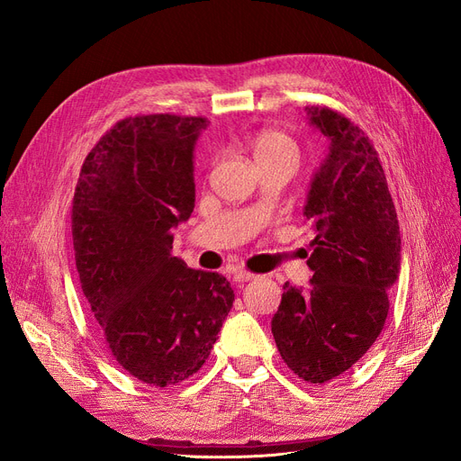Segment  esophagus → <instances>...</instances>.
<instances>
[{
    "mask_svg": "<svg viewBox=\"0 0 461 461\" xmlns=\"http://www.w3.org/2000/svg\"><path fill=\"white\" fill-rule=\"evenodd\" d=\"M252 278H256V275L254 273H249V271H234L232 273V281L234 283H248V281H252Z\"/></svg>",
    "mask_w": 461,
    "mask_h": 461,
    "instance_id": "esophagus-1",
    "label": "esophagus"
}]
</instances>
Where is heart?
Instances as JSON below:
<instances>
[{"instance_id":"1","label":"heart","mask_w":461,"mask_h":461,"mask_svg":"<svg viewBox=\"0 0 461 461\" xmlns=\"http://www.w3.org/2000/svg\"><path fill=\"white\" fill-rule=\"evenodd\" d=\"M249 149H252L258 165L271 163L281 158H296L298 148L292 138L281 131L263 129L249 138Z\"/></svg>"}]
</instances>
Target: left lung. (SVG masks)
<instances>
[{"label":"left lung","instance_id":"1","mask_svg":"<svg viewBox=\"0 0 461 461\" xmlns=\"http://www.w3.org/2000/svg\"><path fill=\"white\" fill-rule=\"evenodd\" d=\"M329 153L303 215L315 239L308 290L285 283L271 330L285 364L321 384L350 369L379 337L400 273V227L379 153L359 127L329 107H305Z\"/></svg>","mask_w":461,"mask_h":461}]
</instances>
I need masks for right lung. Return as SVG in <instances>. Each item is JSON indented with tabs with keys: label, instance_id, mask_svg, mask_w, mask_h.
<instances>
[{
	"label": "right lung",
	"instance_id": "obj_1",
	"mask_svg": "<svg viewBox=\"0 0 461 461\" xmlns=\"http://www.w3.org/2000/svg\"><path fill=\"white\" fill-rule=\"evenodd\" d=\"M203 117L136 115L82 163L73 198L80 286L117 364L149 386L188 379L212 354L234 292L171 254L196 202L194 146Z\"/></svg>",
	"mask_w": 461,
	"mask_h": 461
}]
</instances>
